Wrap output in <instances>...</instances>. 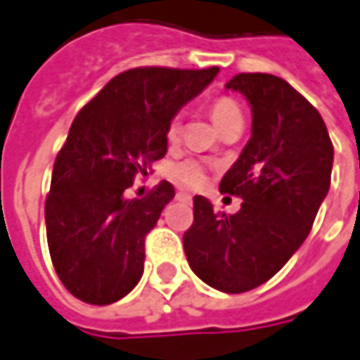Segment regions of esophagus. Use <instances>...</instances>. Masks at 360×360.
I'll return each instance as SVG.
<instances>
[{
  "instance_id": "obj_1",
  "label": "esophagus",
  "mask_w": 360,
  "mask_h": 360,
  "mask_svg": "<svg viewBox=\"0 0 360 360\" xmlns=\"http://www.w3.org/2000/svg\"><path fill=\"white\" fill-rule=\"evenodd\" d=\"M177 199H191V195L187 191H177Z\"/></svg>"
}]
</instances>
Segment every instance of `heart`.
<instances>
[{
	"mask_svg": "<svg viewBox=\"0 0 360 360\" xmlns=\"http://www.w3.org/2000/svg\"><path fill=\"white\" fill-rule=\"evenodd\" d=\"M210 112L211 118H213V122H215L219 129L226 127L227 122H231V120L242 118V110H240L238 102L233 101V98H229V96H219V98H215V101L211 102ZM179 136L181 120L175 117L169 122V127H167V139H169V143H175ZM171 175L179 181V183H183V185L197 187V185H201V183L205 181V167L199 163V161L185 159V161H181V163L171 167Z\"/></svg>",
	"mask_w": 360,
	"mask_h": 360,
	"instance_id": "heart-1",
	"label": "heart"
}]
</instances>
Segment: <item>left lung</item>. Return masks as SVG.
I'll return each mask as SVG.
<instances>
[{
    "instance_id": "8db88e82",
    "label": "left lung",
    "mask_w": 360,
    "mask_h": 360,
    "mask_svg": "<svg viewBox=\"0 0 360 360\" xmlns=\"http://www.w3.org/2000/svg\"><path fill=\"white\" fill-rule=\"evenodd\" d=\"M226 88L252 106V136L219 183L243 203L227 215L193 197L183 248L205 284L240 294L268 282L302 245L328 193L335 150L319 110L286 80L254 72Z\"/></svg>"
}]
</instances>
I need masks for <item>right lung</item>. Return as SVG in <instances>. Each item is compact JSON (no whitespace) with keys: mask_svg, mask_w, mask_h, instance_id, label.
Returning a JSON list of instances; mask_svg holds the SVG:
<instances>
[{"mask_svg":"<svg viewBox=\"0 0 360 360\" xmlns=\"http://www.w3.org/2000/svg\"><path fill=\"white\" fill-rule=\"evenodd\" d=\"M219 72L143 66L120 72L82 106L54 161L46 236L62 284L88 304H112L139 284L145 238L175 197L161 181L124 199L134 177L167 153V127Z\"/></svg>","mask_w":360,"mask_h":360,"instance_id":"add662e5","label":"right lung"}]
</instances>
